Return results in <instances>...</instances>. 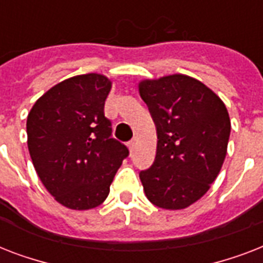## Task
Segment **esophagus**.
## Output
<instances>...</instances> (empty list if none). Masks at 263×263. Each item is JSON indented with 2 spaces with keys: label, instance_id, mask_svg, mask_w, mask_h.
<instances>
[{
  "label": "esophagus",
  "instance_id": "34e87169",
  "mask_svg": "<svg viewBox=\"0 0 263 263\" xmlns=\"http://www.w3.org/2000/svg\"><path fill=\"white\" fill-rule=\"evenodd\" d=\"M127 146H128V148H129V150H134V148H135V146H136V139H132V140H129V142H128L127 143Z\"/></svg>",
  "mask_w": 263,
  "mask_h": 263
}]
</instances>
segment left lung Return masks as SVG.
<instances>
[{
    "mask_svg": "<svg viewBox=\"0 0 263 263\" xmlns=\"http://www.w3.org/2000/svg\"><path fill=\"white\" fill-rule=\"evenodd\" d=\"M139 94L157 128L153 165L139 173L153 204L180 210L209 191L224 164L231 120L224 102L187 75L142 80Z\"/></svg>",
    "mask_w": 263,
    "mask_h": 263,
    "instance_id": "obj_1",
    "label": "left lung"
}]
</instances>
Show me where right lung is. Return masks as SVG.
<instances>
[{"label": "right lung", "instance_id": "right-lung-1", "mask_svg": "<svg viewBox=\"0 0 263 263\" xmlns=\"http://www.w3.org/2000/svg\"><path fill=\"white\" fill-rule=\"evenodd\" d=\"M110 88V80L99 73L73 76L46 91L27 117L35 171L54 199L72 210L102 203L129 154L111 138L103 113Z\"/></svg>", "mask_w": 263, "mask_h": 263}]
</instances>
